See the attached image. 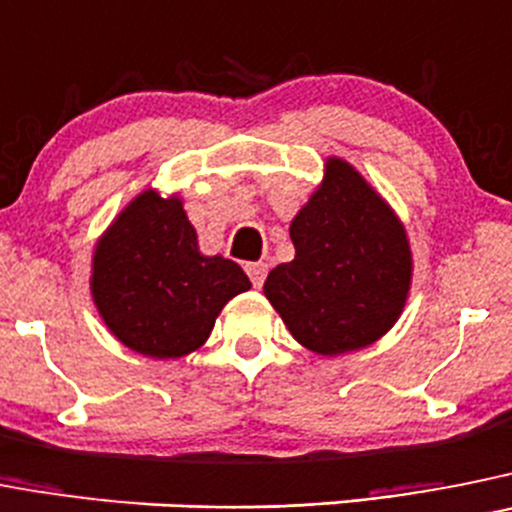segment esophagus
<instances>
[{
	"label": "esophagus",
	"instance_id": "1",
	"mask_svg": "<svg viewBox=\"0 0 512 512\" xmlns=\"http://www.w3.org/2000/svg\"><path fill=\"white\" fill-rule=\"evenodd\" d=\"M266 271H269V269H266V264H261V261H251V264H246V274H248V279H251V284L256 289L264 284Z\"/></svg>",
	"mask_w": 512,
	"mask_h": 512
}]
</instances>
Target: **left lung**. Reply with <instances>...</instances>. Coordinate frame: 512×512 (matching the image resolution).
<instances>
[{"label": "left lung", "mask_w": 512, "mask_h": 512, "mask_svg": "<svg viewBox=\"0 0 512 512\" xmlns=\"http://www.w3.org/2000/svg\"><path fill=\"white\" fill-rule=\"evenodd\" d=\"M294 259L269 271L264 294L304 348L350 353L386 335L411 284L406 231L342 159L289 225Z\"/></svg>", "instance_id": "8db88e82"}]
</instances>
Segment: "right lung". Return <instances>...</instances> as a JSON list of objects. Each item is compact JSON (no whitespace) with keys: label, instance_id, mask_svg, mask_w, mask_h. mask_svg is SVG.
<instances>
[{"label":"right lung","instance_id":"add662e5","mask_svg":"<svg viewBox=\"0 0 512 512\" xmlns=\"http://www.w3.org/2000/svg\"><path fill=\"white\" fill-rule=\"evenodd\" d=\"M248 287L236 261L198 251L180 200L154 190L114 220L93 253L91 292L103 322L149 358L198 350L225 302Z\"/></svg>","mask_w":512,"mask_h":512}]
</instances>
